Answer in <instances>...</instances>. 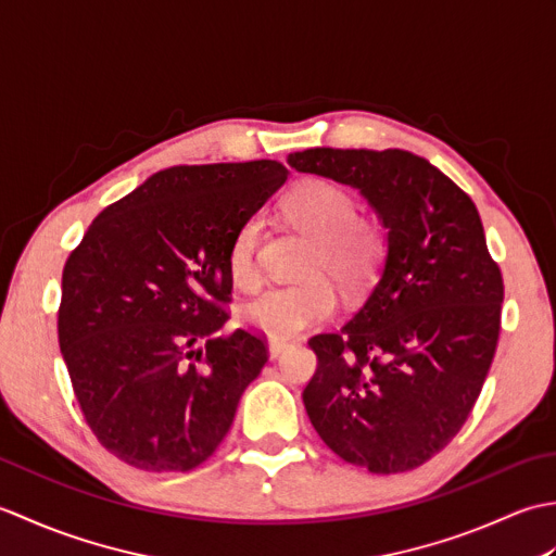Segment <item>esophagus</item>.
I'll use <instances>...</instances> for the list:
<instances>
[{
    "label": "esophagus",
    "mask_w": 556,
    "mask_h": 556,
    "mask_svg": "<svg viewBox=\"0 0 556 556\" xmlns=\"http://www.w3.org/2000/svg\"><path fill=\"white\" fill-rule=\"evenodd\" d=\"M289 344H291L289 339H269V356H271V358L281 356V353H285V351L289 349Z\"/></svg>",
    "instance_id": "34e87169"
}]
</instances>
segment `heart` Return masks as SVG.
Instances as JSON below:
<instances>
[{
  "label": "heart",
  "instance_id": "1",
  "mask_svg": "<svg viewBox=\"0 0 556 556\" xmlns=\"http://www.w3.org/2000/svg\"><path fill=\"white\" fill-rule=\"evenodd\" d=\"M285 205L289 217L311 231L303 267L313 275L265 289L243 311L248 325L275 339L296 337L337 311V291L323 271H329L346 289H361L372 279L384 255L380 222L356 215V200L346 188L311 179L293 186ZM257 243L260 219L248 217L236 229L227 251V267L236 287L253 289L257 285Z\"/></svg>",
  "mask_w": 556,
  "mask_h": 556
}]
</instances>
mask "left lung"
Instances as JSON below:
<instances>
[{"label":"left lung","mask_w":556,"mask_h":556,"mask_svg":"<svg viewBox=\"0 0 556 556\" xmlns=\"http://www.w3.org/2000/svg\"><path fill=\"white\" fill-rule=\"evenodd\" d=\"M289 164L358 188L387 227L370 296L308 341L317 370L305 410L346 464L384 476L418 468L464 428L497 351L504 281L478 207L406 150L311 148Z\"/></svg>","instance_id":"left-lung-1"}]
</instances>
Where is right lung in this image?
Instances as JSON below:
<instances>
[{"mask_svg": "<svg viewBox=\"0 0 556 556\" xmlns=\"http://www.w3.org/2000/svg\"><path fill=\"white\" fill-rule=\"evenodd\" d=\"M277 160L179 164L104 207L62 275L59 349L83 418L124 464H203L267 363L251 329L224 332L236 229L287 181Z\"/></svg>", "mask_w": 556, "mask_h": 556, "instance_id": "obj_1", "label": "right lung"}]
</instances>
